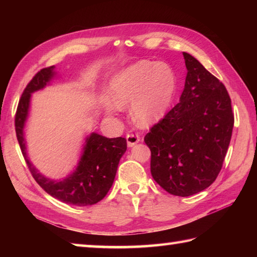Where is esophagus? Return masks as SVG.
Masks as SVG:
<instances>
[{"label":"esophagus","mask_w":257,"mask_h":257,"mask_svg":"<svg viewBox=\"0 0 257 257\" xmlns=\"http://www.w3.org/2000/svg\"><path fill=\"white\" fill-rule=\"evenodd\" d=\"M125 139H127L128 147H133L136 144H138L139 141H140L139 136L138 135H134V134H128L127 137H125Z\"/></svg>","instance_id":"esophagus-1"}]
</instances>
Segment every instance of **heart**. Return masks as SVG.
Instances as JSON below:
<instances>
[{
  "instance_id": "obj_1",
  "label": "heart",
  "mask_w": 257,
  "mask_h": 257,
  "mask_svg": "<svg viewBox=\"0 0 257 257\" xmlns=\"http://www.w3.org/2000/svg\"><path fill=\"white\" fill-rule=\"evenodd\" d=\"M176 91V76L165 63L141 61L118 73L109 86L114 105L132 103V114L139 125H150L165 116Z\"/></svg>"
}]
</instances>
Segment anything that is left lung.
<instances>
[{"label": "left lung", "mask_w": 257, "mask_h": 257, "mask_svg": "<svg viewBox=\"0 0 257 257\" xmlns=\"http://www.w3.org/2000/svg\"><path fill=\"white\" fill-rule=\"evenodd\" d=\"M183 57L188 74L180 101L145 137L152 178L178 196L199 193L215 181L234 125L225 86L192 55Z\"/></svg>", "instance_id": "obj_1"}]
</instances>
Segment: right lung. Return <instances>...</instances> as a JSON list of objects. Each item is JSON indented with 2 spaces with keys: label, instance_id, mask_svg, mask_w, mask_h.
Returning <instances> with one entry per match:
<instances>
[{
  "label": "right lung",
  "instance_id": "right-lung-1",
  "mask_svg": "<svg viewBox=\"0 0 257 257\" xmlns=\"http://www.w3.org/2000/svg\"><path fill=\"white\" fill-rule=\"evenodd\" d=\"M54 68L55 66L41 69L22 94L15 113L16 137L33 178L45 192L64 203L77 206L96 204L105 198L113 183L120 158L127 150V140L124 138H106L92 133L86 138L83 155L76 170L62 181H54L37 172L26 155L23 129L29 116L32 92L44 88L50 83L55 76Z\"/></svg>",
  "mask_w": 257,
  "mask_h": 257
}]
</instances>
